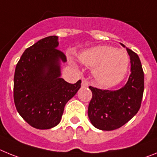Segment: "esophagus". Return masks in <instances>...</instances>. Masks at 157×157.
<instances>
[{"instance_id":"1","label":"esophagus","mask_w":157,"mask_h":157,"mask_svg":"<svg viewBox=\"0 0 157 157\" xmlns=\"http://www.w3.org/2000/svg\"><path fill=\"white\" fill-rule=\"evenodd\" d=\"M81 86H82V87H88V83L87 82L86 80L83 79L82 82H81Z\"/></svg>"}]
</instances>
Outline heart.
<instances>
[{"mask_svg": "<svg viewBox=\"0 0 157 157\" xmlns=\"http://www.w3.org/2000/svg\"><path fill=\"white\" fill-rule=\"evenodd\" d=\"M78 59L84 65L94 67L92 74L95 80L101 86L107 88L122 81L129 65V58L124 50L107 45L84 50L78 54ZM70 64L77 67L73 61H70Z\"/></svg>", "mask_w": 157, "mask_h": 157, "instance_id": "1", "label": "heart"}]
</instances>
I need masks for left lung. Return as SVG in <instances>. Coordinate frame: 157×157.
I'll list each match as a JSON object with an SVG mask.
<instances>
[{
  "instance_id": "left-lung-1",
  "label": "left lung",
  "mask_w": 157,
  "mask_h": 157,
  "mask_svg": "<svg viewBox=\"0 0 157 157\" xmlns=\"http://www.w3.org/2000/svg\"><path fill=\"white\" fill-rule=\"evenodd\" d=\"M130 58V75L124 87L116 91L89 87L92 92L88 115L101 130H113L129 122L139 111L144 92V73L137 54L126 48Z\"/></svg>"
}]
</instances>
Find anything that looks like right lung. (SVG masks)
Listing matches in <instances>:
<instances>
[{"label":"right lung","mask_w":157,"mask_h":157,"mask_svg":"<svg viewBox=\"0 0 157 157\" xmlns=\"http://www.w3.org/2000/svg\"><path fill=\"white\" fill-rule=\"evenodd\" d=\"M58 37L44 38L26 49L16 65L14 102L20 116L32 127L48 129L59 124L65 104L80 88L61 77L66 57L58 50Z\"/></svg>","instance_id":"1"}]
</instances>
